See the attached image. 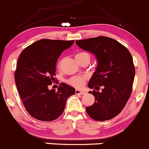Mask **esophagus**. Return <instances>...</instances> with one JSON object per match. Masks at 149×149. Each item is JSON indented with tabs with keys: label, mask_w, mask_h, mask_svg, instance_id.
<instances>
[{
	"label": "esophagus",
	"mask_w": 149,
	"mask_h": 149,
	"mask_svg": "<svg viewBox=\"0 0 149 149\" xmlns=\"http://www.w3.org/2000/svg\"><path fill=\"white\" fill-rule=\"evenodd\" d=\"M75 93H76V95H83L84 93L83 91H81V90H76V91H75Z\"/></svg>",
	"instance_id": "1"
}]
</instances>
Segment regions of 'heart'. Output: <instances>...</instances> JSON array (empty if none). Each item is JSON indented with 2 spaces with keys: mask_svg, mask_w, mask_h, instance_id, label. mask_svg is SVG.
<instances>
[{
  "mask_svg": "<svg viewBox=\"0 0 149 149\" xmlns=\"http://www.w3.org/2000/svg\"><path fill=\"white\" fill-rule=\"evenodd\" d=\"M76 59L79 62L84 59H88L89 61H90V55L87 52H80L76 55ZM59 65L60 62L59 63ZM85 79V77L84 76H73L68 79V83L76 88H80L84 85Z\"/></svg>",
  "mask_w": 149,
  "mask_h": 149,
  "instance_id": "1",
  "label": "heart"
}]
</instances>
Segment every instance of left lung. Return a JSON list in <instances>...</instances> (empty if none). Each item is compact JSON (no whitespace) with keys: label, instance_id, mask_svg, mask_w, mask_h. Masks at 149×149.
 I'll use <instances>...</instances> for the list:
<instances>
[{"label":"left lung","instance_id":"obj_1","mask_svg":"<svg viewBox=\"0 0 149 149\" xmlns=\"http://www.w3.org/2000/svg\"><path fill=\"white\" fill-rule=\"evenodd\" d=\"M82 49L95 54L98 59L96 71L88 87L99 90L90 92L95 103L86 108L87 113L97 121L110 120L124 108L132 92L135 68L129 50L114 39L107 37L76 41Z\"/></svg>","mask_w":149,"mask_h":149}]
</instances>
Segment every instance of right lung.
Segmentation results:
<instances>
[{"instance_id": "right-lung-1", "label": "right lung", "mask_w": 149, "mask_h": 149, "mask_svg": "<svg viewBox=\"0 0 149 149\" xmlns=\"http://www.w3.org/2000/svg\"><path fill=\"white\" fill-rule=\"evenodd\" d=\"M74 40L43 39L26 47L17 62L15 80L26 111L31 116L42 121L56 120L62 114L68 97L75 89L61 83L57 91L48 86L55 80L56 65L63 51Z\"/></svg>"}]
</instances>
